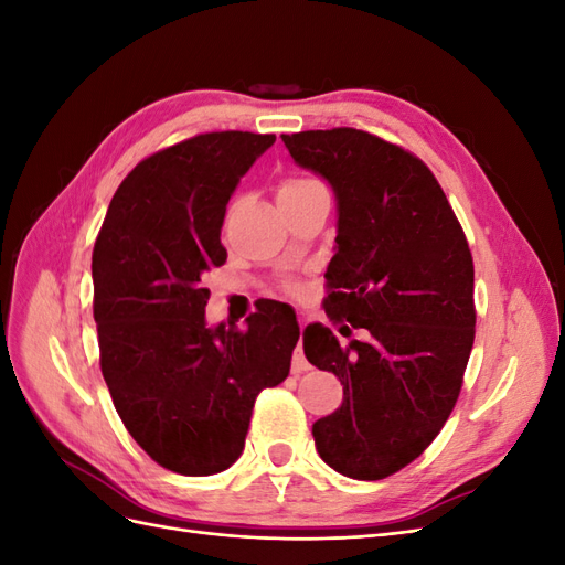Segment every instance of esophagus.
<instances>
[{
	"mask_svg": "<svg viewBox=\"0 0 565 565\" xmlns=\"http://www.w3.org/2000/svg\"><path fill=\"white\" fill-rule=\"evenodd\" d=\"M301 328H303V320H301ZM306 370H311V365H309V361H306L303 349H301V344H299V347L295 349V355H292V372L301 374V372H306Z\"/></svg>",
	"mask_w": 565,
	"mask_h": 565,
	"instance_id": "esophagus-1",
	"label": "esophagus"
}]
</instances>
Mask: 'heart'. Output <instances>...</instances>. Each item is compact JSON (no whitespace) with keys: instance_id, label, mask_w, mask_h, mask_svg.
<instances>
[{"instance_id":"b5f03b06","label":"heart","mask_w":565,"mask_h":565,"mask_svg":"<svg viewBox=\"0 0 565 565\" xmlns=\"http://www.w3.org/2000/svg\"><path fill=\"white\" fill-rule=\"evenodd\" d=\"M318 188H322V183L316 181V179H309V177H289V179L280 181V185H278V202L301 198V195H306V193L318 191Z\"/></svg>"}]
</instances>
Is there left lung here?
<instances>
[{"instance_id":"left-lung-1","label":"left lung","mask_w":565,"mask_h":565,"mask_svg":"<svg viewBox=\"0 0 565 565\" xmlns=\"http://www.w3.org/2000/svg\"><path fill=\"white\" fill-rule=\"evenodd\" d=\"M292 160L330 183L337 247L324 313L365 328L344 349L320 322L303 353L337 374L344 403L313 424L324 465L380 481L448 422L473 347V262L450 202L419 158L361 129L282 134Z\"/></svg>"}]
</instances>
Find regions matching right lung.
I'll list each match as a JSON object with an SVG mask.
<instances>
[{"label":"right lung","mask_w":565,"mask_h":565,"mask_svg":"<svg viewBox=\"0 0 565 565\" xmlns=\"http://www.w3.org/2000/svg\"><path fill=\"white\" fill-rule=\"evenodd\" d=\"M276 134L212 131L136 164L92 256L100 372L119 419L169 471L212 476L243 455L256 396L287 380L299 324L268 303L241 330L204 318L226 264V204Z\"/></svg>","instance_id":"obj_1"}]
</instances>
